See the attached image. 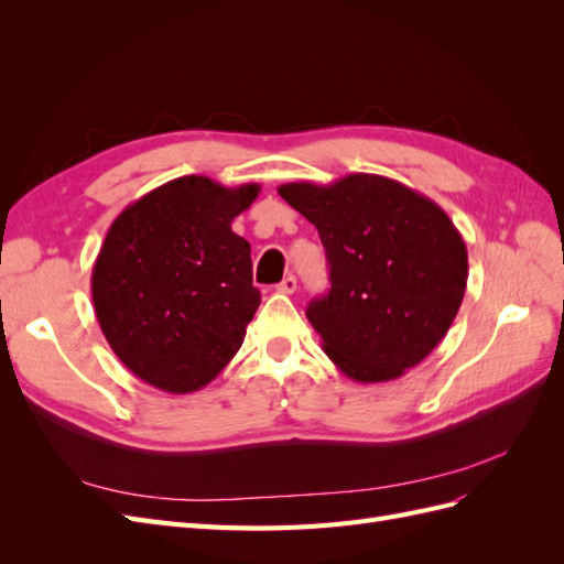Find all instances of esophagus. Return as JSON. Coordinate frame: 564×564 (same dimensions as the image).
Segmentation results:
<instances>
[{
  "label": "esophagus",
  "mask_w": 564,
  "mask_h": 564,
  "mask_svg": "<svg viewBox=\"0 0 564 564\" xmlns=\"http://www.w3.org/2000/svg\"><path fill=\"white\" fill-rule=\"evenodd\" d=\"M278 292H280V294H294V292H296V278H294V275H286V278L278 284Z\"/></svg>",
  "instance_id": "obj_1"
}]
</instances>
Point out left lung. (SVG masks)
<instances>
[{
    "mask_svg": "<svg viewBox=\"0 0 564 564\" xmlns=\"http://www.w3.org/2000/svg\"><path fill=\"white\" fill-rule=\"evenodd\" d=\"M278 193L327 251L332 289L305 315L338 371L386 383L423 362L449 332L468 282L466 242L445 209L379 174L284 183Z\"/></svg>",
    "mask_w": 564,
    "mask_h": 564,
    "instance_id": "8db88e82",
    "label": "left lung"
}]
</instances>
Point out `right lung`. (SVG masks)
Returning <instances> with one entry per match:
<instances>
[{
  "mask_svg": "<svg viewBox=\"0 0 564 564\" xmlns=\"http://www.w3.org/2000/svg\"><path fill=\"white\" fill-rule=\"evenodd\" d=\"M259 193V183L181 176L112 220L91 270V299L112 352L141 381L185 395L240 350L261 294L251 284V247L232 232V218Z\"/></svg>",
  "mask_w": 564,
  "mask_h": 564,
  "instance_id": "right-lung-1",
  "label": "right lung"
}]
</instances>
